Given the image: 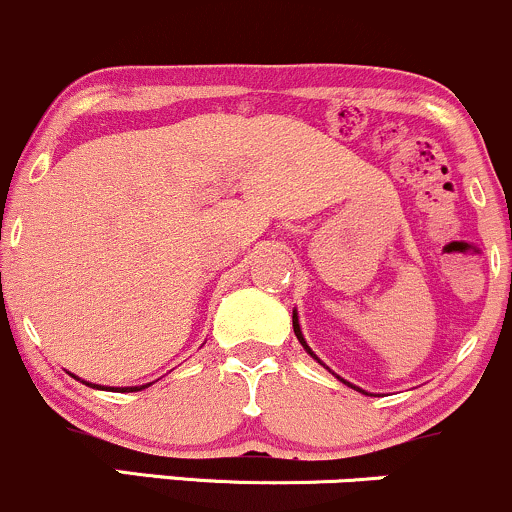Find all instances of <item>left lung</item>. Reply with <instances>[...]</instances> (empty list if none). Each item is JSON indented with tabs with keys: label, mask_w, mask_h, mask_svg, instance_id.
<instances>
[{
	"label": "left lung",
	"mask_w": 512,
	"mask_h": 512,
	"mask_svg": "<svg viewBox=\"0 0 512 512\" xmlns=\"http://www.w3.org/2000/svg\"><path fill=\"white\" fill-rule=\"evenodd\" d=\"M292 326H295V336H297V341H300V343H302V346H304V350H307V353H309V355H312V358H314V360H319V358H317V355H314V353H312V348H309V346H307V341H304V336H302V331H300V321H297V314H292ZM338 380H341V377H338ZM343 382H346V380H343ZM346 384H348V382H346ZM348 387H353V384H348ZM353 389H358V387H353ZM360 392H363V389H360ZM363 394H365V392H363Z\"/></svg>",
	"instance_id": "8db88e82"
}]
</instances>
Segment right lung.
<instances>
[{
    "instance_id": "1",
    "label": "right lung",
    "mask_w": 512,
    "mask_h": 512,
    "mask_svg": "<svg viewBox=\"0 0 512 512\" xmlns=\"http://www.w3.org/2000/svg\"><path fill=\"white\" fill-rule=\"evenodd\" d=\"M145 387H149V384H142V387H123V389H118V392H140V389H145Z\"/></svg>"
}]
</instances>
